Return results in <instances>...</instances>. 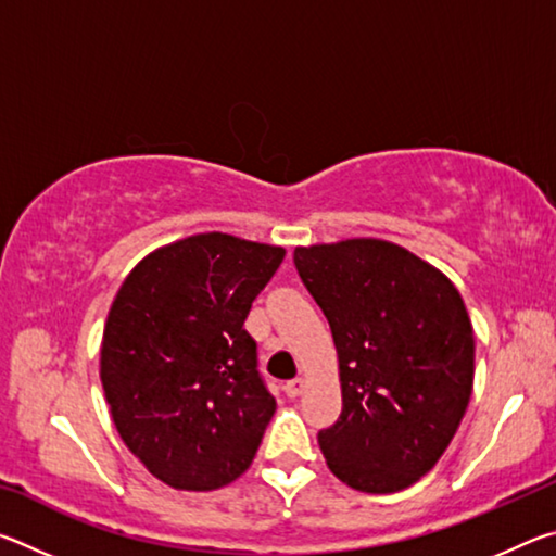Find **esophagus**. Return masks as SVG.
<instances>
[{
  "label": "esophagus",
  "instance_id": "1",
  "mask_svg": "<svg viewBox=\"0 0 556 556\" xmlns=\"http://www.w3.org/2000/svg\"><path fill=\"white\" fill-rule=\"evenodd\" d=\"M304 388H306V382L301 380V378H294V380H289V382L285 384V392H287V397L294 400V397H299L301 392H304Z\"/></svg>",
  "mask_w": 556,
  "mask_h": 556
}]
</instances>
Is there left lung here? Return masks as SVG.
Here are the masks:
<instances>
[{
	"label": "left lung",
	"instance_id": "obj_1",
	"mask_svg": "<svg viewBox=\"0 0 556 556\" xmlns=\"http://www.w3.org/2000/svg\"><path fill=\"white\" fill-rule=\"evenodd\" d=\"M331 326L343 409L318 431L328 468L397 493L434 468L473 390V326L458 289L400 244L355 238L294 250Z\"/></svg>",
	"mask_w": 556,
	"mask_h": 556
}]
</instances>
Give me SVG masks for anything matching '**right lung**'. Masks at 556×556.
Returning <instances> with one entry per match:
<instances>
[{"label": "right lung", "mask_w": 556, "mask_h": 556, "mask_svg": "<svg viewBox=\"0 0 556 556\" xmlns=\"http://www.w3.org/2000/svg\"><path fill=\"white\" fill-rule=\"evenodd\" d=\"M285 248L203 232L154 250L122 281L100 380L122 441L176 491H215L255 458L277 402L244 331Z\"/></svg>", "instance_id": "add662e5"}]
</instances>
